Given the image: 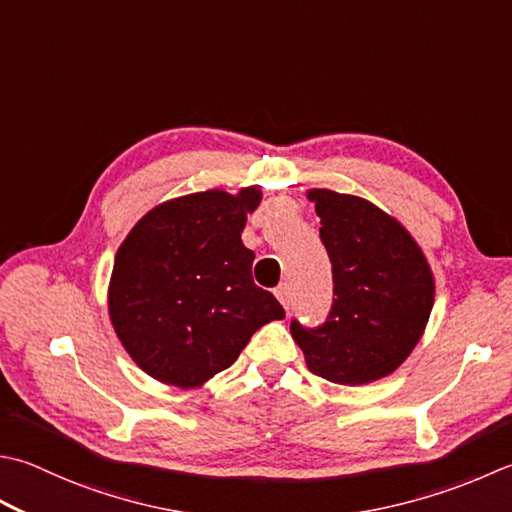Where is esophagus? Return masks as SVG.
Listing matches in <instances>:
<instances>
[{"label":"esophagus","mask_w":512,"mask_h":512,"mask_svg":"<svg viewBox=\"0 0 512 512\" xmlns=\"http://www.w3.org/2000/svg\"><path fill=\"white\" fill-rule=\"evenodd\" d=\"M275 297L279 299V304H282L286 308V313H288V310H290V288H288V284H279L275 288Z\"/></svg>","instance_id":"1"}]
</instances>
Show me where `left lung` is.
I'll return each mask as SVG.
<instances>
[{
	"label": "left lung",
	"mask_w": 512,
	"mask_h": 512,
	"mask_svg": "<svg viewBox=\"0 0 512 512\" xmlns=\"http://www.w3.org/2000/svg\"><path fill=\"white\" fill-rule=\"evenodd\" d=\"M333 264V308L317 328L290 333L310 373L333 384L377 382L406 362L435 304V277L408 230L368 199L308 190Z\"/></svg>",
	"instance_id": "obj_1"
}]
</instances>
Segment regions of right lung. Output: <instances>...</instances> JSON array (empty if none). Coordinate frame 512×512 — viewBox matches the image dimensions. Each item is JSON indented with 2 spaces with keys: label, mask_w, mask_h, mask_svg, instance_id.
<instances>
[{
  "label": "right lung",
  "mask_w": 512,
  "mask_h": 512,
  "mask_svg": "<svg viewBox=\"0 0 512 512\" xmlns=\"http://www.w3.org/2000/svg\"><path fill=\"white\" fill-rule=\"evenodd\" d=\"M257 186L168 199L117 248L108 315L133 362L157 382L195 388L235 362L255 330L284 319L255 286V253L242 244Z\"/></svg>",
  "instance_id": "1"
}]
</instances>
